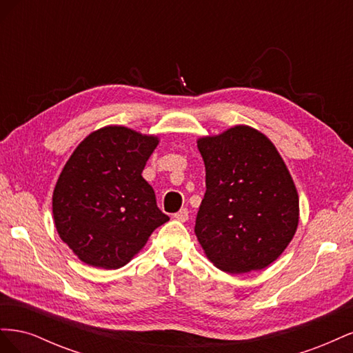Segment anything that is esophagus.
<instances>
[{
  "label": "esophagus",
  "mask_w": 353,
  "mask_h": 353,
  "mask_svg": "<svg viewBox=\"0 0 353 353\" xmlns=\"http://www.w3.org/2000/svg\"><path fill=\"white\" fill-rule=\"evenodd\" d=\"M174 218H175L176 221H179V222H185V221H188V210H187L185 208H183V209L178 210V212L175 213Z\"/></svg>",
  "instance_id": "1"
}]
</instances>
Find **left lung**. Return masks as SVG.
Segmentation results:
<instances>
[{"instance_id":"8db88e82","label":"left lung","mask_w":353,"mask_h":353,"mask_svg":"<svg viewBox=\"0 0 353 353\" xmlns=\"http://www.w3.org/2000/svg\"><path fill=\"white\" fill-rule=\"evenodd\" d=\"M206 168V193L194 232L219 270H263L292 241L299 196L275 145L262 132L237 125L197 141Z\"/></svg>"}]
</instances>
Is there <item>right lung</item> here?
I'll use <instances>...</instances> for the list:
<instances>
[{
  "label": "right lung",
  "instance_id": "1",
  "mask_svg": "<svg viewBox=\"0 0 353 353\" xmlns=\"http://www.w3.org/2000/svg\"><path fill=\"white\" fill-rule=\"evenodd\" d=\"M159 144L125 126H104L77 147L52 193L60 239L87 265L117 270L169 221L143 169Z\"/></svg>",
  "mask_w": 353,
  "mask_h": 353
}]
</instances>
